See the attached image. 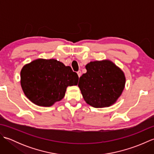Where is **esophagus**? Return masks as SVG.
Wrapping results in <instances>:
<instances>
[{
    "instance_id": "esophagus-1",
    "label": "esophagus",
    "mask_w": 154,
    "mask_h": 154,
    "mask_svg": "<svg viewBox=\"0 0 154 154\" xmlns=\"http://www.w3.org/2000/svg\"><path fill=\"white\" fill-rule=\"evenodd\" d=\"M77 75H78V77H80L81 76V71H77Z\"/></svg>"
}]
</instances>
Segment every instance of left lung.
I'll use <instances>...</instances> for the list:
<instances>
[{
    "mask_svg": "<svg viewBox=\"0 0 154 154\" xmlns=\"http://www.w3.org/2000/svg\"><path fill=\"white\" fill-rule=\"evenodd\" d=\"M87 73L79 78V87L85 101L94 108L112 106L116 103L125 87V74L109 60L91 61Z\"/></svg>",
    "mask_w": 154,
    "mask_h": 154,
    "instance_id": "8db88e82",
    "label": "left lung"
}]
</instances>
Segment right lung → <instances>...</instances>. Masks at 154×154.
<instances>
[{
    "label": "right lung",
    "mask_w": 154,
    "mask_h": 154,
    "mask_svg": "<svg viewBox=\"0 0 154 154\" xmlns=\"http://www.w3.org/2000/svg\"><path fill=\"white\" fill-rule=\"evenodd\" d=\"M77 74L55 59L39 58L25 64L20 71L24 94L40 106H51L63 99L69 86L77 85Z\"/></svg>",
    "instance_id": "obj_1"
}]
</instances>
